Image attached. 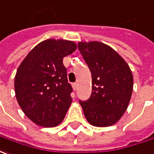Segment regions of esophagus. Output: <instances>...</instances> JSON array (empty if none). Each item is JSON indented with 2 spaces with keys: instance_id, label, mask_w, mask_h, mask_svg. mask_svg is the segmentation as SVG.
<instances>
[{
  "instance_id": "1",
  "label": "esophagus",
  "mask_w": 154,
  "mask_h": 154,
  "mask_svg": "<svg viewBox=\"0 0 154 154\" xmlns=\"http://www.w3.org/2000/svg\"><path fill=\"white\" fill-rule=\"evenodd\" d=\"M77 87H78V84H77V82H75V83H72V88H73V89L76 91L77 89Z\"/></svg>"
}]
</instances>
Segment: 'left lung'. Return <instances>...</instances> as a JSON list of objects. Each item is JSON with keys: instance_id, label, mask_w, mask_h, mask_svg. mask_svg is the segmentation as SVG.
<instances>
[{"instance_id": "obj_1", "label": "left lung", "mask_w": 154, "mask_h": 154, "mask_svg": "<svg viewBox=\"0 0 154 154\" xmlns=\"http://www.w3.org/2000/svg\"><path fill=\"white\" fill-rule=\"evenodd\" d=\"M78 49L92 75V94L86 101L79 100L90 125L107 127L124 115L133 91L130 66L108 45L100 42H80Z\"/></svg>"}]
</instances>
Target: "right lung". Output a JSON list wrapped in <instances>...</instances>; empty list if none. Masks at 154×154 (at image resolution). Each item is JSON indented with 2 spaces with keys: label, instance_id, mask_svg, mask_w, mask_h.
Listing matches in <instances>:
<instances>
[{
  "label": "right lung",
  "instance_id": "add662e5",
  "mask_svg": "<svg viewBox=\"0 0 154 154\" xmlns=\"http://www.w3.org/2000/svg\"><path fill=\"white\" fill-rule=\"evenodd\" d=\"M77 49L67 40L48 39L29 52L17 70L15 94L24 113L35 125L54 127L63 121L72 104L64 57Z\"/></svg>",
  "mask_w": 154,
  "mask_h": 154
}]
</instances>
